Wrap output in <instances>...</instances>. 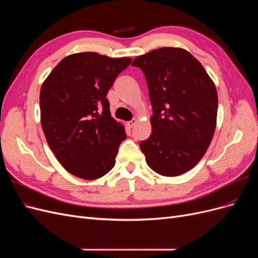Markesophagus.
<instances>
[{
	"label": "esophagus",
	"mask_w": 258,
	"mask_h": 258,
	"mask_svg": "<svg viewBox=\"0 0 258 258\" xmlns=\"http://www.w3.org/2000/svg\"><path fill=\"white\" fill-rule=\"evenodd\" d=\"M137 123V119H131L130 121H128V126L130 127V128H132L135 126V124Z\"/></svg>",
	"instance_id": "34e87169"
}]
</instances>
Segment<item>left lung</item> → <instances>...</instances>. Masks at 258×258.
<instances>
[{
  "label": "left lung",
  "instance_id": "8db88e82",
  "mask_svg": "<svg viewBox=\"0 0 258 258\" xmlns=\"http://www.w3.org/2000/svg\"><path fill=\"white\" fill-rule=\"evenodd\" d=\"M153 107L152 134L140 143L146 163L163 176L181 175L204 157L216 127L217 91L205 68L183 48L137 57Z\"/></svg>",
  "mask_w": 258,
  "mask_h": 258
}]
</instances>
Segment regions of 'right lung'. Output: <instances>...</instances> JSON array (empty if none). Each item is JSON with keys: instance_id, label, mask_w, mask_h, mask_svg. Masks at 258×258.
Masks as SVG:
<instances>
[{"instance_id": "right-lung-1", "label": "right lung", "mask_w": 258, "mask_h": 258, "mask_svg": "<svg viewBox=\"0 0 258 258\" xmlns=\"http://www.w3.org/2000/svg\"><path fill=\"white\" fill-rule=\"evenodd\" d=\"M131 58L97 52L62 59L42 85L41 123L50 150L68 172L96 179L113 169L127 138L111 116L107 91Z\"/></svg>"}]
</instances>
